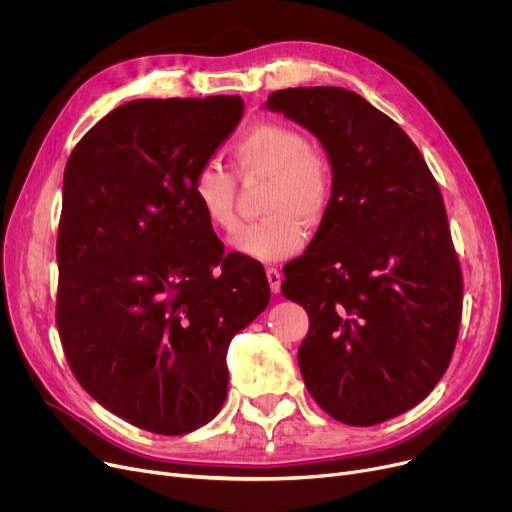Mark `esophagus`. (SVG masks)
Masks as SVG:
<instances>
[{
	"label": "esophagus",
	"instance_id": "esophagus-1",
	"mask_svg": "<svg viewBox=\"0 0 512 512\" xmlns=\"http://www.w3.org/2000/svg\"><path fill=\"white\" fill-rule=\"evenodd\" d=\"M265 276H267V282H270V290L274 294H278L280 288H282V274L276 270V267H267Z\"/></svg>",
	"mask_w": 512,
	"mask_h": 512
}]
</instances>
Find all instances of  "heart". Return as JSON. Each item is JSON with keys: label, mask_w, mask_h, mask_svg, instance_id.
I'll return each mask as SVG.
<instances>
[{"label": "heart", "mask_w": 512, "mask_h": 512, "mask_svg": "<svg viewBox=\"0 0 512 512\" xmlns=\"http://www.w3.org/2000/svg\"><path fill=\"white\" fill-rule=\"evenodd\" d=\"M240 174L272 180L265 218L242 226L232 245L255 261L274 263L297 255L305 245V224H319L334 199V168L328 153L313 147L307 134L286 122H257L232 143ZM193 197L207 222L232 232L236 220V180L218 161H205L193 178Z\"/></svg>", "instance_id": "obj_1"}]
</instances>
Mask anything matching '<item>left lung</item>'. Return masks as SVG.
Returning <instances> with one entry per match:
<instances>
[{"instance_id":"1","label":"left lung","mask_w":512,"mask_h":512,"mask_svg":"<svg viewBox=\"0 0 512 512\" xmlns=\"http://www.w3.org/2000/svg\"><path fill=\"white\" fill-rule=\"evenodd\" d=\"M321 143L334 199L282 294L309 313L299 348L305 386L330 417L369 427L434 390L463 311V276L438 182L392 118L340 87L272 93Z\"/></svg>"}]
</instances>
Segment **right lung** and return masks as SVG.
<instances>
[{
    "label": "right lung",
    "instance_id": "add662e5",
    "mask_svg": "<svg viewBox=\"0 0 512 512\" xmlns=\"http://www.w3.org/2000/svg\"><path fill=\"white\" fill-rule=\"evenodd\" d=\"M238 95L134 99L64 170L58 330L78 384L147 432L182 436L228 392L226 353L270 303L263 265L224 255L193 178L238 126Z\"/></svg>",
    "mask_w": 512,
    "mask_h": 512
}]
</instances>
